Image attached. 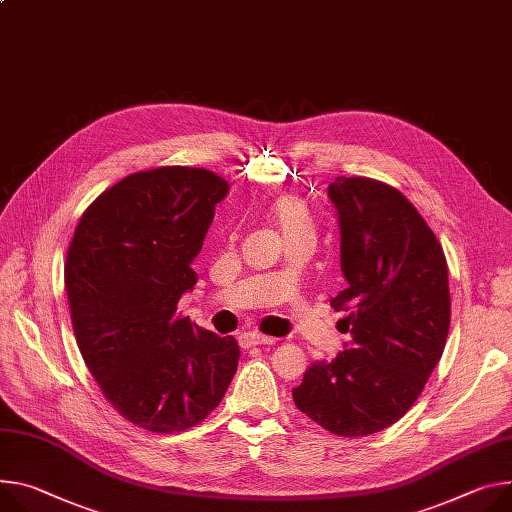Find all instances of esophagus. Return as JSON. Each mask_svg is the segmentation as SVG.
<instances>
[{
    "label": "esophagus",
    "instance_id": "obj_1",
    "mask_svg": "<svg viewBox=\"0 0 512 512\" xmlns=\"http://www.w3.org/2000/svg\"><path fill=\"white\" fill-rule=\"evenodd\" d=\"M239 343L243 349H249V347H257V345H275V339L273 337H265V335H259V333H243L239 337Z\"/></svg>",
    "mask_w": 512,
    "mask_h": 512
}]
</instances>
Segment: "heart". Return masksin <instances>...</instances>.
<instances>
[{"label": "heart", "mask_w": 512, "mask_h": 512, "mask_svg": "<svg viewBox=\"0 0 512 512\" xmlns=\"http://www.w3.org/2000/svg\"><path fill=\"white\" fill-rule=\"evenodd\" d=\"M269 214L284 243L302 237L314 239V218L304 200L296 196H280L273 202Z\"/></svg>", "instance_id": "heart-1"}]
</instances>
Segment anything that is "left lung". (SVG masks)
<instances>
[{
	"instance_id": "left-lung-1",
	"label": "left lung",
	"mask_w": 512,
	"mask_h": 512,
	"mask_svg": "<svg viewBox=\"0 0 512 512\" xmlns=\"http://www.w3.org/2000/svg\"><path fill=\"white\" fill-rule=\"evenodd\" d=\"M347 288L331 306L351 331L333 361L312 363L292 390L298 410L339 437H365L402 418L423 392L449 333L447 261L435 232L392 185L337 177Z\"/></svg>"
}]
</instances>
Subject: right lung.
Here are the masks:
<instances>
[{"instance_id": "obj_1", "label": "right lung", "mask_w": 512, "mask_h": 512, "mask_svg": "<svg viewBox=\"0 0 512 512\" xmlns=\"http://www.w3.org/2000/svg\"><path fill=\"white\" fill-rule=\"evenodd\" d=\"M226 192L222 177L200 167L132 173L83 212L67 251L79 351L108 402L153 433L204 421L237 371L235 339L177 316Z\"/></svg>"}]
</instances>
